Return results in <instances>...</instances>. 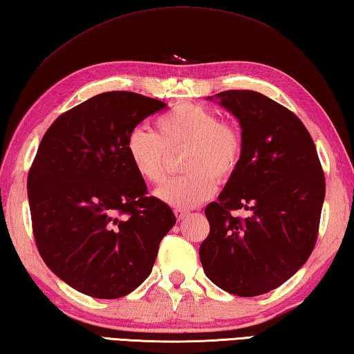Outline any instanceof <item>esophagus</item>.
I'll use <instances>...</instances> for the list:
<instances>
[{"mask_svg": "<svg viewBox=\"0 0 354 354\" xmlns=\"http://www.w3.org/2000/svg\"><path fill=\"white\" fill-rule=\"evenodd\" d=\"M175 215L179 221L184 220V218H187L190 215L189 210H184V209H175Z\"/></svg>", "mask_w": 354, "mask_h": 354, "instance_id": "34e87169", "label": "esophagus"}]
</instances>
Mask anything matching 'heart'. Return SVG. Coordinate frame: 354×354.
Listing matches in <instances>:
<instances>
[{"label":"heart","instance_id":"heart-1","mask_svg":"<svg viewBox=\"0 0 354 354\" xmlns=\"http://www.w3.org/2000/svg\"><path fill=\"white\" fill-rule=\"evenodd\" d=\"M158 133L133 128L125 150L138 175L150 184L165 178L167 149L185 147L183 170L159 187L156 195L176 209H192L214 196L216 181L234 175L243 156V139L234 125L220 122L216 113L195 104H179L156 119Z\"/></svg>","mask_w":354,"mask_h":354}]
</instances>
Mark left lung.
<instances>
[{
  "instance_id": "obj_1",
  "label": "left lung",
  "mask_w": 354,
  "mask_h": 354,
  "mask_svg": "<svg viewBox=\"0 0 354 354\" xmlns=\"http://www.w3.org/2000/svg\"><path fill=\"white\" fill-rule=\"evenodd\" d=\"M215 97L240 122L243 156L218 201L204 210L210 232L199 259L216 286L254 297L283 285L310 259L325 176L311 134L292 111L248 89ZM239 208L248 210L246 217L230 214Z\"/></svg>"
}]
</instances>
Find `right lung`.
<instances>
[{
	"mask_svg": "<svg viewBox=\"0 0 354 354\" xmlns=\"http://www.w3.org/2000/svg\"><path fill=\"white\" fill-rule=\"evenodd\" d=\"M164 102L110 91L63 113L48 128L28 175L32 230L57 277L95 299H119L149 277L176 218L125 150L133 128Z\"/></svg>",
	"mask_w": 354,
	"mask_h": 354,
	"instance_id": "right-lung-1",
	"label": "right lung"
}]
</instances>
